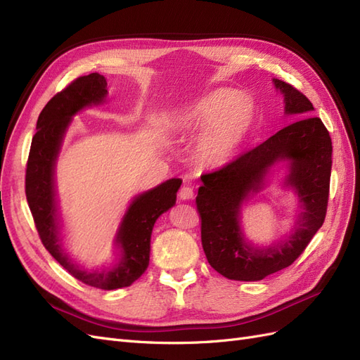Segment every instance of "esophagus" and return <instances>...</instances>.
Masks as SVG:
<instances>
[{"instance_id": "obj_1", "label": "esophagus", "mask_w": 360, "mask_h": 360, "mask_svg": "<svg viewBox=\"0 0 360 360\" xmlns=\"http://www.w3.org/2000/svg\"><path fill=\"white\" fill-rule=\"evenodd\" d=\"M179 198L186 201V200H192L193 198V189L191 186H183L180 191H179Z\"/></svg>"}]
</instances>
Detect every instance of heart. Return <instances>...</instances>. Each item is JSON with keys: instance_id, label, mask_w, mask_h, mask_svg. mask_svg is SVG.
I'll use <instances>...</instances> for the list:
<instances>
[{"instance_id": "b5f03b06", "label": "heart", "mask_w": 360, "mask_h": 360, "mask_svg": "<svg viewBox=\"0 0 360 360\" xmlns=\"http://www.w3.org/2000/svg\"><path fill=\"white\" fill-rule=\"evenodd\" d=\"M257 118L254 101L237 90H216L174 118L184 134H202L197 153L212 167L230 162L243 144Z\"/></svg>"}]
</instances>
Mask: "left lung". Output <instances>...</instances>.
I'll use <instances>...</instances> for the list:
<instances>
[{
    "label": "left lung",
    "instance_id": "8db88e82",
    "mask_svg": "<svg viewBox=\"0 0 360 360\" xmlns=\"http://www.w3.org/2000/svg\"><path fill=\"white\" fill-rule=\"evenodd\" d=\"M284 94L285 114L299 118L228 165L202 174L197 195L201 242L209 264L234 281H261L291 266L324 222L329 201L332 139L309 99L292 85L274 79ZM289 162L288 186L297 191L302 212L295 231L269 248H254L240 230V207L262 186L270 166Z\"/></svg>",
    "mask_w": 360,
    "mask_h": 360
}]
</instances>
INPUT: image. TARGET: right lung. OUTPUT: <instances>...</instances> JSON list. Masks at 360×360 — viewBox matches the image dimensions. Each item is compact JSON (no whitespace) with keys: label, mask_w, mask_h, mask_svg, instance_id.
<instances>
[{"label":"right lung","mask_w":360,"mask_h":360,"mask_svg":"<svg viewBox=\"0 0 360 360\" xmlns=\"http://www.w3.org/2000/svg\"><path fill=\"white\" fill-rule=\"evenodd\" d=\"M108 94L103 75L90 73L72 81L43 108L37 120V132L32 136L25 172V195L40 240L49 254L72 276L84 284L101 290L129 287L148 267L150 238L158 217L176 204L180 179H169L150 189L129 205L117 233L115 243L122 249V258L111 270L86 271L61 249L58 237V214L53 168L61 141L72 117L82 108L99 105Z\"/></svg>","instance_id":"right-lung-1"}]
</instances>
